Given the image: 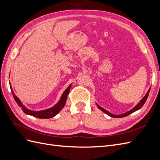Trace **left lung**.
Listing matches in <instances>:
<instances>
[{
  "instance_id": "left-lung-1",
  "label": "left lung",
  "mask_w": 160,
  "mask_h": 160,
  "mask_svg": "<svg viewBox=\"0 0 160 160\" xmlns=\"http://www.w3.org/2000/svg\"><path fill=\"white\" fill-rule=\"evenodd\" d=\"M150 89H151V88H149V89H148V92L146 93V94L145 95V96L143 97V98L141 100H140L139 102L136 105H135L133 108H132V109H130L129 111H127V112H125V113H122V114H120V115H115V114H113V113H110L109 111H107L106 109H105L104 108H101V106H99L98 103H96V105H97V107H98L100 110H101V111H103V112H104L105 113H106L107 115H108L109 116H110V117H111V118H122L126 117V116H128V115H130L131 113H132L135 112V111H138V110L140 109H141V108H142V106L144 105L145 102H146V100H147V99H148V95H149V91H150Z\"/></svg>"
}]
</instances>
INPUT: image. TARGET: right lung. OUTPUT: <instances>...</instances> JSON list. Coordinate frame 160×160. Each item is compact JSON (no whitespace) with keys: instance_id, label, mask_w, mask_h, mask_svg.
I'll use <instances>...</instances> for the list:
<instances>
[{"instance_id":"add662e5","label":"right lung","mask_w":160,"mask_h":160,"mask_svg":"<svg viewBox=\"0 0 160 160\" xmlns=\"http://www.w3.org/2000/svg\"><path fill=\"white\" fill-rule=\"evenodd\" d=\"M10 88H11V92L12 93V95L14 97V100H15L18 105L21 108L23 112L25 114L32 115V116H33V117H35V118H39V119H49V118H52L53 117H55V116L59 113L62 110V109L63 108V107L66 103L67 95H68L69 91H70V89H71V84H70L68 87H67V88L64 91L63 93H62L59 101H58V102L54 106H52V108L41 110V111H33V110H31L29 109H28L25 105H24L22 104L21 101L19 99L18 97L15 94H14V93L13 92V90L12 89V86H11V83H10Z\"/></svg>"}]
</instances>
